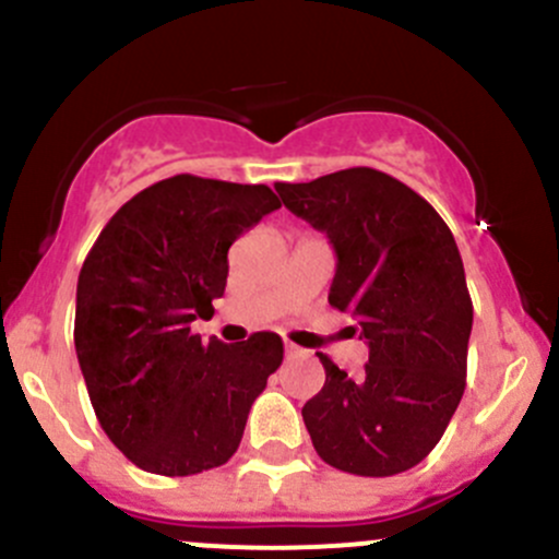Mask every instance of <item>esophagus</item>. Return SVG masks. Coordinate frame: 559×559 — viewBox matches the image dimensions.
Masks as SVG:
<instances>
[{"label": "esophagus", "mask_w": 559, "mask_h": 559, "mask_svg": "<svg viewBox=\"0 0 559 559\" xmlns=\"http://www.w3.org/2000/svg\"><path fill=\"white\" fill-rule=\"evenodd\" d=\"M284 352H286V357H300V346H295V343H284Z\"/></svg>", "instance_id": "obj_1"}]
</instances>
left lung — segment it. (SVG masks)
I'll list each match as a JSON object with an SVG mask.
<instances>
[{
  "label": "left lung",
  "instance_id": "1",
  "mask_svg": "<svg viewBox=\"0 0 559 559\" xmlns=\"http://www.w3.org/2000/svg\"><path fill=\"white\" fill-rule=\"evenodd\" d=\"M275 191L326 233L337 253L330 306L370 346L357 379L319 354L324 386L302 405L316 454L373 478L419 465L465 392L473 302L452 229L425 197L373 167Z\"/></svg>",
  "mask_w": 559,
  "mask_h": 559
}]
</instances>
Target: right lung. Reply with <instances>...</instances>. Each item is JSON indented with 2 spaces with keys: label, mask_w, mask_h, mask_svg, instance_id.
Instances as JSON below:
<instances>
[{
  "label": "right lung",
  "mask_w": 559,
  "mask_h": 559,
  "mask_svg": "<svg viewBox=\"0 0 559 559\" xmlns=\"http://www.w3.org/2000/svg\"><path fill=\"white\" fill-rule=\"evenodd\" d=\"M278 207L270 186L173 175L123 202L88 251L78 362L107 438L143 471L194 476L238 452L284 343H202L191 321L224 295L229 246Z\"/></svg>",
  "instance_id": "right-lung-1"
}]
</instances>
